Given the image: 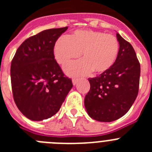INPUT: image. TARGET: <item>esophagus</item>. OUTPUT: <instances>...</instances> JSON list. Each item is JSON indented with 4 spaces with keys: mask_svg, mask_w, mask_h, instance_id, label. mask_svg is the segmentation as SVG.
I'll return each mask as SVG.
<instances>
[{
    "mask_svg": "<svg viewBox=\"0 0 152 152\" xmlns=\"http://www.w3.org/2000/svg\"><path fill=\"white\" fill-rule=\"evenodd\" d=\"M77 78H73L72 79V84H74V85H75V84H77Z\"/></svg>",
    "mask_w": 152,
    "mask_h": 152,
    "instance_id": "34e87169",
    "label": "esophagus"
}]
</instances>
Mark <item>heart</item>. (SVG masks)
Returning <instances> with one entry per match:
<instances>
[{
	"label": "heart",
	"mask_w": 152,
	"mask_h": 152,
	"mask_svg": "<svg viewBox=\"0 0 152 152\" xmlns=\"http://www.w3.org/2000/svg\"><path fill=\"white\" fill-rule=\"evenodd\" d=\"M119 51L116 37L94 30H77L71 36H61L54 46L55 58L59 64H65L82 53V60L64 66L65 72L72 75H85L92 70L96 73L106 72L115 63Z\"/></svg>",
	"instance_id": "b5f03b06"
}]
</instances>
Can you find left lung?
<instances>
[{
    "mask_svg": "<svg viewBox=\"0 0 152 152\" xmlns=\"http://www.w3.org/2000/svg\"><path fill=\"white\" fill-rule=\"evenodd\" d=\"M119 51L111 68L89 78V92L84 98L88 115L100 122H112L124 116L139 93L140 64L131 44L116 33Z\"/></svg>",
    "mask_w": 152,
    "mask_h": 152,
    "instance_id": "8db88e82",
    "label": "left lung"
}]
</instances>
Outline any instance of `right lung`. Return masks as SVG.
I'll return each mask as SVG.
<instances>
[{
	"label": "right lung",
	"instance_id": "obj_1",
	"mask_svg": "<svg viewBox=\"0 0 152 152\" xmlns=\"http://www.w3.org/2000/svg\"><path fill=\"white\" fill-rule=\"evenodd\" d=\"M68 27L46 29L26 39L11 61L13 100L33 121L54 116L73 87L55 59L54 46Z\"/></svg>",
	"mask_w": 152,
	"mask_h": 152
}]
</instances>
